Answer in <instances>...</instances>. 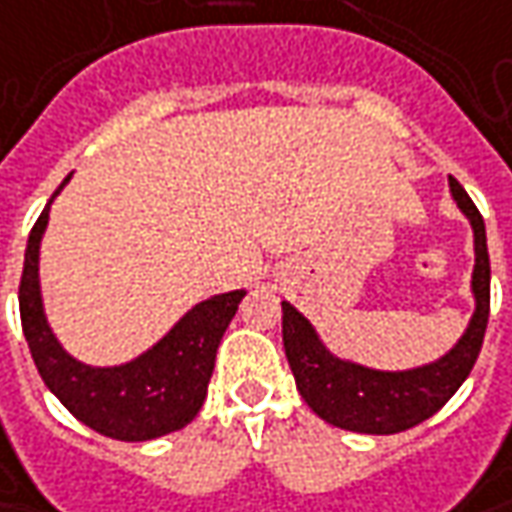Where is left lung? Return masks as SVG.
<instances>
[{
  "label": "left lung",
  "mask_w": 512,
  "mask_h": 512,
  "mask_svg": "<svg viewBox=\"0 0 512 512\" xmlns=\"http://www.w3.org/2000/svg\"><path fill=\"white\" fill-rule=\"evenodd\" d=\"M450 192L459 209L470 218L476 266L473 294L476 311L462 334L442 360L414 371H374L357 362L337 360L311 323L300 311L283 303V348L297 382V391L320 419L337 428L357 433H399L433 416L448 402L467 374L473 371L482 351L487 317H490V255H487L485 221L470 201L465 186L450 175Z\"/></svg>",
  "instance_id": "8db88e82"
}]
</instances>
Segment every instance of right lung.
<instances>
[{"instance_id":"obj_1","label":"right lung","mask_w":512,"mask_h":512,"mask_svg":"<svg viewBox=\"0 0 512 512\" xmlns=\"http://www.w3.org/2000/svg\"><path fill=\"white\" fill-rule=\"evenodd\" d=\"M67 181L70 175L64 184ZM53 198L30 229L19 280L22 331L45 385L79 422L110 439L147 442L181 431L201 411L223 331L232 323L246 291L215 294L198 303L161 343L127 365L90 368L73 360L47 326L39 294V240L45 235Z\"/></svg>"}]
</instances>
